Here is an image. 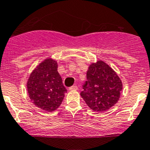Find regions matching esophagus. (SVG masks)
Returning <instances> with one entry per match:
<instances>
[{"label":"esophagus","instance_id":"34e87169","mask_svg":"<svg viewBox=\"0 0 150 150\" xmlns=\"http://www.w3.org/2000/svg\"><path fill=\"white\" fill-rule=\"evenodd\" d=\"M78 86H71V87H69V91H76V90H78Z\"/></svg>","mask_w":150,"mask_h":150}]
</instances>
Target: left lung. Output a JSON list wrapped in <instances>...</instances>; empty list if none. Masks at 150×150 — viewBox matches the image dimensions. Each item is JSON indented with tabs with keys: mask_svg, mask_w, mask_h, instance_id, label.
Wrapping results in <instances>:
<instances>
[{
	"mask_svg": "<svg viewBox=\"0 0 150 150\" xmlns=\"http://www.w3.org/2000/svg\"><path fill=\"white\" fill-rule=\"evenodd\" d=\"M87 81L81 96L95 112H104L115 105L120 96L122 83L114 69L102 60L88 67Z\"/></svg>",
	"mask_w": 150,
	"mask_h": 150,
	"instance_id": "left-lung-1",
	"label": "left lung"
}]
</instances>
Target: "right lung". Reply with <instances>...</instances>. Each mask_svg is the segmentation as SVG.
Here are the masks:
<instances>
[{
    "instance_id": "obj_1",
    "label": "right lung",
    "mask_w": 150,
    "mask_h": 150,
    "mask_svg": "<svg viewBox=\"0 0 150 150\" xmlns=\"http://www.w3.org/2000/svg\"><path fill=\"white\" fill-rule=\"evenodd\" d=\"M57 68L56 60L47 58L33 69L27 83L30 100L44 111L57 110L67 92Z\"/></svg>"
}]
</instances>
